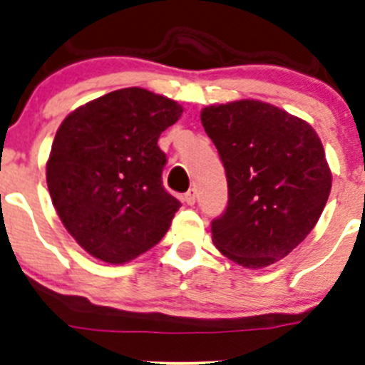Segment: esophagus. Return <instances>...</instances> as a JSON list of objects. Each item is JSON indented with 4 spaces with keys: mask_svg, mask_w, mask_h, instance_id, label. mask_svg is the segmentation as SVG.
Returning <instances> with one entry per match:
<instances>
[{
    "mask_svg": "<svg viewBox=\"0 0 365 365\" xmlns=\"http://www.w3.org/2000/svg\"><path fill=\"white\" fill-rule=\"evenodd\" d=\"M183 201H185L189 206H192L194 203H196V192H194V189L187 190L185 196H183Z\"/></svg>",
    "mask_w": 365,
    "mask_h": 365,
    "instance_id": "esophagus-1",
    "label": "esophagus"
}]
</instances>
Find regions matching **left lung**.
Masks as SVG:
<instances>
[{
  "instance_id": "left-lung-1",
  "label": "left lung",
  "mask_w": 365,
  "mask_h": 365,
  "mask_svg": "<svg viewBox=\"0 0 365 365\" xmlns=\"http://www.w3.org/2000/svg\"><path fill=\"white\" fill-rule=\"evenodd\" d=\"M226 169L227 206L212 220V240L245 268L288 256L318 222L332 173L307 121L259 101L201 111Z\"/></svg>"
}]
</instances>
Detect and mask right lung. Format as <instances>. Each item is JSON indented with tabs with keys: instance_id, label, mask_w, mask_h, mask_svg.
<instances>
[{
	"instance_id": "right-lung-1",
	"label": "right lung",
	"mask_w": 365,
	"mask_h": 365,
	"mask_svg": "<svg viewBox=\"0 0 365 365\" xmlns=\"http://www.w3.org/2000/svg\"><path fill=\"white\" fill-rule=\"evenodd\" d=\"M182 106L143 88H123L63 120L47 160L51 200L67 231L97 259L121 264L168 233L182 206L162 185L160 134Z\"/></svg>"
}]
</instances>
